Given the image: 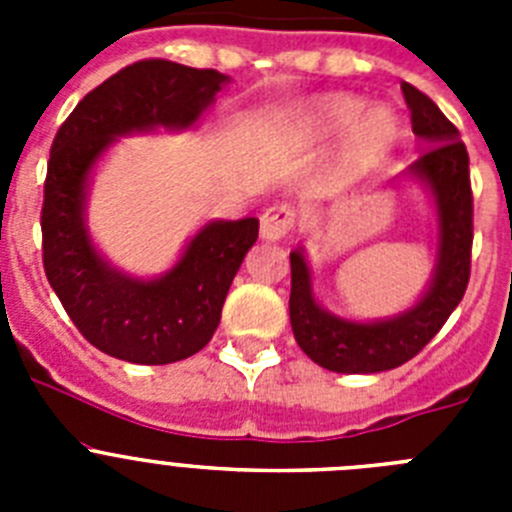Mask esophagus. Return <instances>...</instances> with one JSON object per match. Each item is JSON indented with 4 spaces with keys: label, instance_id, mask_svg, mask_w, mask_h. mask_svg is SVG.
I'll list each match as a JSON object with an SVG mask.
<instances>
[{
    "label": "esophagus",
    "instance_id": "34e87169",
    "mask_svg": "<svg viewBox=\"0 0 512 512\" xmlns=\"http://www.w3.org/2000/svg\"><path fill=\"white\" fill-rule=\"evenodd\" d=\"M295 225V210L289 205H274L261 215V238L264 241H282Z\"/></svg>",
    "mask_w": 512,
    "mask_h": 512
}]
</instances>
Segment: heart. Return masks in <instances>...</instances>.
I'll return each instance as SVG.
<instances>
[{
	"label": "heart",
	"mask_w": 512,
	"mask_h": 512,
	"mask_svg": "<svg viewBox=\"0 0 512 512\" xmlns=\"http://www.w3.org/2000/svg\"><path fill=\"white\" fill-rule=\"evenodd\" d=\"M302 130L310 138L341 135L338 171L356 179L382 166L400 143V122L387 107L364 110V99L351 94H325L302 110Z\"/></svg>",
	"instance_id": "1"
}]
</instances>
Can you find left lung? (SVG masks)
I'll return each mask as SVG.
<instances>
[{"label": "left lung", "mask_w": 512, "mask_h": 512, "mask_svg": "<svg viewBox=\"0 0 512 512\" xmlns=\"http://www.w3.org/2000/svg\"><path fill=\"white\" fill-rule=\"evenodd\" d=\"M402 94L408 102L413 133L431 146L405 174L431 194L436 210V264L431 282L415 305L392 318L361 323L325 310L312 292V271L305 248L300 246L289 253L292 333L297 346L328 372L377 374L402 366L423 351L467 292L472 264V187L467 146L431 97H425L408 81H402Z\"/></svg>", "instance_id": "1"}]
</instances>
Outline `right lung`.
<instances>
[{
  "label": "right lung",
  "instance_id": "right-lung-1",
  "mask_svg": "<svg viewBox=\"0 0 512 512\" xmlns=\"http://www.w3.org/2000/svg\"><path fill=\"white\" fill-rule=\"evenodd\" d=\"M228 81L215 69L138 61L81 99L53 140L40 215L45 277L81 336L115 359L156 366L202 351L259 220H210L161 277H133L89 235L94 166L122 135L194 128Z\"/></svg>",
  "mask_w": 512,
  "mask_h": 512
}]
</instances>
